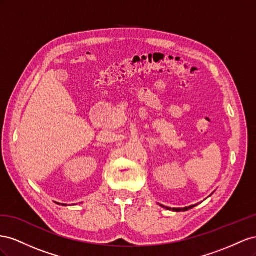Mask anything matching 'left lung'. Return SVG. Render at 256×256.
<instances>
[{"instance_id":"obj_1","label":"left lung","mask_w":256,"mask_h":256,"mask_svg":"<svg viewBox=\"0 0 256 256\" xmlns=\"http://www.w3.org/2000/svg\"><path fill=\"white\" fill-rule=\"evenodd\" d=\"M160 206H162L163 208H166L167 210H172V211H176V212H180V211H186V210H190V209L194 208L195 206H197V204H196V205H192V206L184 207V208H168V207H165V206H163V205H160Z\"/></svg>"}]
</instances>
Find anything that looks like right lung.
<instances>
[{
    "label": "right lung",
    "instance_id": "obj_1",
    "mask_svg": "<svg viewBox=\"0 0 256 256\" xmlns=\"http://www.w3.org/2000/svg\"><path fill=\"white\" fill-rule=\"evenodd\" d=\"M56 204H59V202H56ZM59 205H62V206H66V205H65V204H59Z\"/></svg>",
    "mask_w": 256,
    "mask_h": 256
}]
</instances>
